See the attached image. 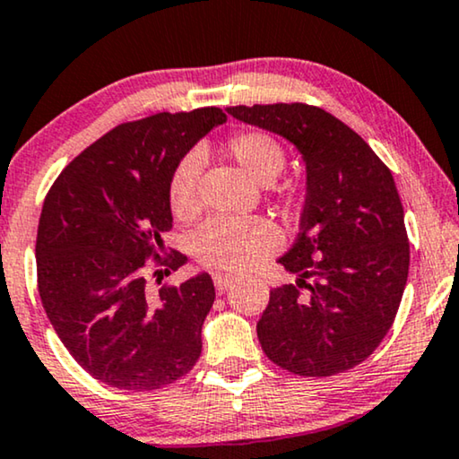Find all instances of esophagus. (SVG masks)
Returning <instances> with one entry per match:
<instances>
[{
    "label": "esophagus",
    "instance_id": "1",
    "mask_svg": "<svg viewBox=\"0 0 459 459\" xmlns=\"http://www.w3.org/2000/svg\"><path fill=\"white\" fill-rule=\"evenodd\" d=\"M213 283H216V292H218V294H224V292H229V290L235 286L237 277H230V275H216V277H213Z\"/></svg>",
    "mask_w": 459,
    "mask_h": 459
}]
</instances>
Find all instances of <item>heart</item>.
<instances>
[{
    "mask_svg": "<svg viewBox=\"0 0 459 459\" xmlns=\"http://www.w3.org/2000/svg\"><path fill=\"white\" fill-rule=\"evenodd\" d=\"M226 154L249 178L271 182L286 165V152L271 133L239 131L226 142ZM203 159L188 152L178 160L169 178V207L173 216L190 220L199 213V178ZM280 246V230L264 218L218 216L207 222L195 237L196 258L205 266L220 271H246L260 263Z\"/></svg>",
    "mask_w": 459,
    "mask_h": 459,
    "instance_id": "1",
    "label": "heart"
}]
</instances>
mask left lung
Returning a JSON list of instances; mask_svg holds the SVG:
<instances>
[{
    "mask_svg": "<svg viewBox=\"0 0 459 459\" xmlns=\"http://www.w3.org/2000/svg\"><path fill=\"white\" fill-rule=\"evenodd\" d=\"M294 143L307 196L300 233L277 260L297 283L273 288L256 324L263 351L294 375L330 377L379 347L409 275V237L392 171L345 123L305 103L226 108Z\"/></svg>",
    "mask_w": 459,
    "mask_h": 459,
    "instance_id": "1",
    "label": "left lung"
}]
</instances>
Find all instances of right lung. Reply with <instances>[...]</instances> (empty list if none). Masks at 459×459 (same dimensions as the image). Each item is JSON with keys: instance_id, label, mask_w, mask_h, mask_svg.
Masks as SVG:
<instances>
[{"instance_id": "1", "label": "right lung", "mask_w": 459, "mask_h": 459, "mask_svg": "<svg viewBox=\"0 0 459 459\" xmlns=\"http://www.w3.org/2000/svg\"><path fill=\"white\" fill-rule=\"evenodd\" d=\"M220 108L160 112L118 125L69 162L46 195L38 226V290L75 362L118 390L150 392L178 381L201 356V330L216 290L207 273L146 290L186 263L160 258L171 229L173 167L213 126Z\"/></svg>"}]
</instances>
